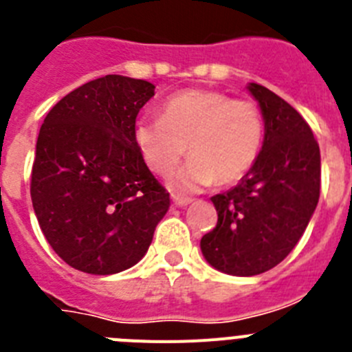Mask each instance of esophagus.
Segmentation results:
<instances>
[{"label":"esophagus","instance_id":"1","mask_svg":"<svg viewBox=\"0 0 352 352\" xmlns=\"http://www.w3.org/2000/svg\"><path fill=\"white\" fill-rule=\"evenodd\" d=\"M173 203L176 206H186V204L192 203L190 197H182V195H173Z\"/></svg>","mask_w":352,"mask_h":352}]
</instances>
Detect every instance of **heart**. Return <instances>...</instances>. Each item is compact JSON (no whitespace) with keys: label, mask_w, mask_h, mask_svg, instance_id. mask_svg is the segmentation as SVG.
Listing matches in <instances>:
<instances>
[{"label":"heart","mask_w":352,"mask_h":352,"mask_svg":"<svg viewBox=\"0 0 352 352\" xmlns=\"http://www.w3.org/2000/svg\"><path fill=\"white\" fill-rule=\"evenodd\" d=\"M133 141L158 176L173 174L188 149L192 158L170 179V188L197 192L217 182H239L254 167L263 148L264 120L256 102L186 89L164 102L160 118L139 121Z\"/></svg>","instance_id":"1"}]
</instances>
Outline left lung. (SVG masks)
<instances>
[{
    "label": "left lung",
    "mask_w": 352,
    "mask_h": 352,
    "mask_svg": "<svg viewBox=\"0 0 352 352\" xmlns=\"http://www.w3.org/2000/svg\"><path fill=\"white\" fill-rule=\"evenodd\" d=\"M264 141L257 162L231 190L211 197L217 227L201 250L219 272L252 276L275 268L296 247L321 192V151L309 123L284 98L261 84Z\"/></svg>",
    "instance_id": "obj_1"
}]
</instances>
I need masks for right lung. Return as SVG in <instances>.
I'll return each mask as SVG.
<instances>
[{"mask_svg":"<svg viewBox=\"0 0 352 352\" xmlns=\"http://www.w3.org/2000/svg\"><path fill=\"white\" fill-rule=\"evenodd\" d=\"M155 95L148 80L105 76L63 96L42 123L31 201L52 250L72 268L113 275L138 264L170 204L133 141Z\"/></svg>","mask_w":352,"mask_h":352,"instance_id":"right-lung-1","label":"right lung"}]
</instances>
